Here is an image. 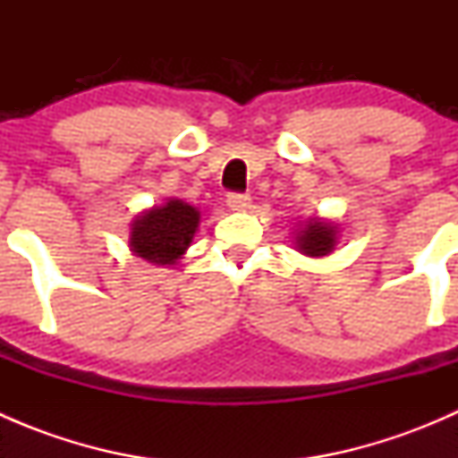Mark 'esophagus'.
Returning a JSON list of instances; mask_svg holds the SVG:
<instances>
[{"label": "esophagus", "instance_id": "obj_1", "mask_svg": "<svg viewBox=\"0 0 458 458\" xmlns=\"http://www.w3.org/2000/svg\"><path fill=\"white\" fill-rule=\"evenodd\" d=\"M228 206L230 210H246L250 206V195H246V192H230Z\"/></svg>", "mask_w": 458, "mask_h": 458}]
</instances>
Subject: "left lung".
<instances>
[{
	"instance_id": "obj_1",
	"label": "left lung",
	"mask_w": 458,
	"mask_h": 458,
	"mask_svg": "<svg viewBox=\"0 0 458 458\" xmlns=\"http://www.w3.org/2000/svg\"><path fill=\"white\" fill-rule=\"evenodd\" d=\"M335 239L336 233L330 224H326V221H312V224H308L306 228L299 233L297 246L303 255L323 257L327 255V252H332Z\"/></svg>"
}]
</instances>
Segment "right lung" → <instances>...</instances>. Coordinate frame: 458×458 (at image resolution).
Listing matches in <instances>:
<instances>
[{
	"instance_id": "right-lung-1",
	"label": "right lung",
	"mask_w": 458,
	"mask_h": 458,
	"mask_svg": "<svg viewBox=\"0 0 458 458\" xmlns=\"http://www.w3.org/2000/svg\"><path fill=\"white\" fill-rule=\"evenodd\" d=\"M199 225V212L188 203L173 199L143 212L132 224L131 248L150 263H174L191 246Z\"/></svg>"
}]
</instances>
